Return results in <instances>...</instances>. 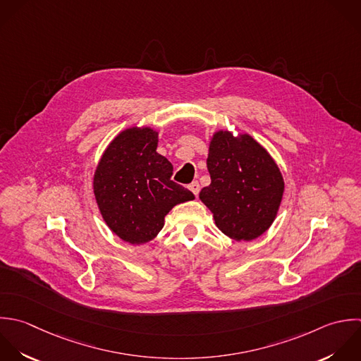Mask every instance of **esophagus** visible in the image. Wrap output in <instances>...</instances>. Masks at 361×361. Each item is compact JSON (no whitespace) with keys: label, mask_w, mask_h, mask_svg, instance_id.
Segmentation results:
<instances>
[{"label":"esophagus","mask_w":361,"mask_h":361,"mask_svg":"<svg viewBox=\"0 0 361 361\" xmlns=\"http://www.w3.org/2000/svg\"><path fill=\"white\" fill-rule=\"evenodd\" d=\"M188 188L192 191L194 195H198V192H200V184H198V181H192V183L188 185Z\"/></svg>","instance_id":"obj_1"}]
</instances>
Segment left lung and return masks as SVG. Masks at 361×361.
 <instances>
[{"mask_svg":"<svg viewBox=\"0 0 361 361\" xmlns=\"http://www.w3.org/2000/svg\"><path fill=\"white\" fill-rule=\"evenodd\" d=\"M207 167L211 184L200 200L216 226L233 240H253L274 222L283 194L281 171L269 152L250 135L218 130L209 143Z\"/></svg>","mask_w":361,"mask_h":361,"instance_id":"1","label":"left lung"}]
</instances>
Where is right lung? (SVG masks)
<instances>
[{"instance_id": "obj_1", "label": "right lung", "mask_w": 361, "mask_h": 361, "mask_svg": "<svg viewBox=\"0 0 361 361\" xmlns=\"http://www.w3.org/2000/svg\"><path fill=\"white\" fill-rule=\"evenodd\" d=\"M159 132L149 126L122 130L105 149L94 173V195L108 228L132 245L150 242L164 216L194 194L174 183L173 166L156 152Z\"/></svg>"}]
</instances>
